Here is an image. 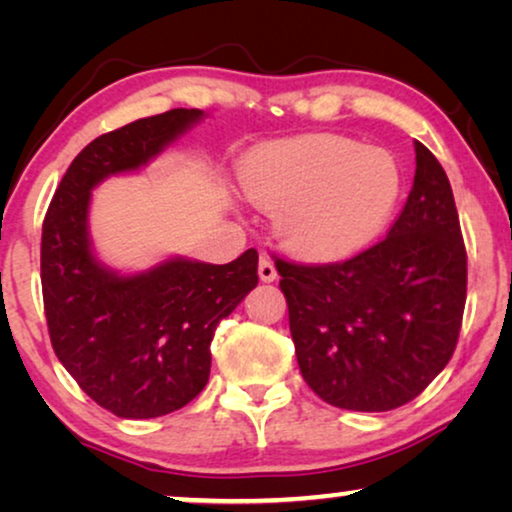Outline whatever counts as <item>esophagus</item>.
<instances>
[{"mask_svg":"<svg viewBox=\"0 0 512 512\" xmlns=\"http://www.w3.org/2000/svg\"><path fill=\"white\" fill-rule=\"evenodd\" d=\"M258 277H261V282H275L277 279V268L268 254H261L258 258Z\"/></svg>","mask_w":512,"mask_h":512,"instance_id":"1","label":"esophagus"}]
</instances>
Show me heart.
Here are the masks:
<instances>
[{
	"mask_svg": "<svg viewBox=\"0 0 512 512\" xmlns=\"http://www.w3.org/2000/svg\"><path fill=\"white\" fill-rule=\"evenodd\" d=\"M244 193L277 212V233L312 258L352 254L375 240L401 198V167L389 151L338 135L270 144L242 167Z\"/></svg>",
	"mask_w": 512,
	"mask_h": 512,
	"instance_id": "heart-1",
	"label": "heart"
}]
</instances>
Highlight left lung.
Returning <instances> with one entry per match:
<instances>
[{"label": "left lung", "instance_id": "left-lung-1", "mask_svg": "<svg viewBox=\"0 0 512 512\" xmlns=\"http://www.w3.org/2000/svg\"><path fill=\"white\" fill-rule=\"evenodd\" d=\"M415 153V184L380 242L338 263L275 258L300 373L335 408H401L457 347L464 237L443 165L422 142Z\"/></svg>", "mask_w": 512, "mask_h": 512}]
</instances>
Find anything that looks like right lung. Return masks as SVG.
Segmentation results:
<instances>
[{
    "label": "right lung",
    "instance_id": "add662e5",
    "mask_svg": "<svg viewBox=\"0 0 512 512\" xmlns=\"http://www.w3.org/2000/svg\"><path fill=\"white\" fill-rule=\"evenodd\" d=\"M202 116L170 109L93 139L62 177L41 228V293L53 352L104 410L151 419L184 408L205 389L214 331L258 284V254L226 265L174 258L121 277L95 261L90 191L137 170Z\"/></svg>",
    "mask_w": 512,
    "mask_h": 512
}]
</instances>
